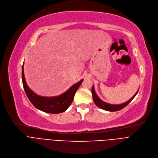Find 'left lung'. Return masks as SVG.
<instances>
[{
  "label": "left lung",
  "mask_w": 158,
  "mask_h": 158,
  "mask_svg": "<svg viewBox=\"0 0 158 158\" xmlns=\"http://www.w3.org/2000/svg\"><path fill=\"white\" fill-rule=\"evenodd\" d=\"M138 92V90L137 91V92L135 94V95L132 97L130 100H129L128 101L124 102L123 104H118V105H114V104H108L107 102H105L104 101H102L101 99L99 98L97 94L95 93V88H94V86L93 85L92 88V96H93V100L94 103L100 108L106 110V111H119L121 110L122 109H123V107H125L126 106H127L132 101V99L135 98V97L136 95V94Z\"/></svg>",
  "instance_id": "obj_1"
}]
</instances>
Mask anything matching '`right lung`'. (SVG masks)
Here are the masks:
<instances>
[{
    "mask_svg": "<svg viewBox=\"0 0 158 158\" xmlns=\"http://www.w3.org/2000/svg\"><path fill=\"white\" fill-rule=\"evenodd\" d=\"M22 77L24 90L32 105L39 110L52 114L63 113L68 109L73 100L75 94L81 85L82 82L83 81V79L81 80L79 82L72 86L66 92L60 95L47 97L36 94L28 87L24 77L23 63L22 69Z\"/></svg>",
    "mask_w": 158,
    "mask_h": 158,
    "instance_id": "right-lung-1",
    "label": "right lung"
}]
</instances>
